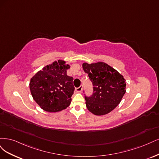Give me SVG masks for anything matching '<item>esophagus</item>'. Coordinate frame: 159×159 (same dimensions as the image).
I'll return each mask as SVG.
<instances>
[{"label":"esophagus","instance_id":"esophagus-1","mask_svg":"<svg viewBox=\"0 0 159 159\" xmlns=\"http://www.w3.org/2000/svg\"><path fill=\"white\" fill-rule=\"evenodd\" d=\"M82 90H83V86H80L79 88L76 89V91L77 92V93H81Z\"/></svg>","mask_w":159,"mask_h":159}]
</instances>
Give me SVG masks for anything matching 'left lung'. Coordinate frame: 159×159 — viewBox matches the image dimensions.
Returning a JSON list of instances; mask_svg holds the SVG:
<instances>
[{"label": "left lung", "instance_id": "1", "mask_svg": "<svg viewBox=\"0 0 159 159\" xmlns=\"http://www.w3.org/2000/svg\"><path fill=\"white\" fill-rule=\"evenodd\" d=\"M93 84L94 93L85 97L87 109L96 116L107 114L118 106L126 92V81L122 75L104 62L83 63Z\"/></svg>", "mask_w": 159, "mask_h": 159}]
</instances>
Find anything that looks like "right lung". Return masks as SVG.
Masks as SVG:
<instances>
[{
	"label": "right lung",
	"mask_w": 159,
	"mask_h": 159,
	"mask_svg": "<svg viewBox=\"0 0 159 159\" xmlns=\"http://www.w3.org/2000/svg\"><path fill=\"white\" fill-rule=\"evenodd\" d=\"M69 69L66 61L58 60L32 76L30 90L41 108L48 112H58L70 105L75 87L73 78L66 75Z\"/></svg>",
	"instance_id": "right-lung-1"
}]
</instances>
